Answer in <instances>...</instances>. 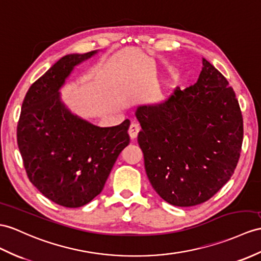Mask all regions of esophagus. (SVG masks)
Wrapping results in <instances>:
<instances>
[{"mask_svg": "<svg viewBox=\"0 0 261 261\" xmlns=\"http://www.w3.org/2000/svg\"><path fill=\"white\" fill-rule=\"evenodd\" d=\"M139 130H141V127L138 126V124L136 123H132L130 126H129V129H128V134L130 136L132 139H134L137 137Z\"/></svg>", "mask_w": 261, "mask_h": 261, "instance_id": "1", "label": "esophagus"}]
</instances>
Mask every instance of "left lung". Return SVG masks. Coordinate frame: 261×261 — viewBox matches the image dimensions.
Instances as JSON below:
<instances>
[{
  "label": "left lung",
  "mask_w": 261,
  "mask_h": 261,
  "mask_svg": "<svg viewBox=\"0 0 261 261\" xmlns=\"http://www.w3.org/2000/svg\"><path fill=\"white\" fill-rule=\"evenodd\" d=\"M138 144L152 188L170 205L205 202L230 179L240 156L244 124L236 94L202 59L196 84L175 88L135 112Z\"/></svg>",
  "instance_id": "8db88e82"
}]
</instances>
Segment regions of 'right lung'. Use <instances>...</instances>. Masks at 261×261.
<instances>
[{
	"instance_id": "obj_1",
	"label": "right lung",
	"mask_w": 261,
	"mask_h": 261,
	"mask_svg": "<svg viewBox=\"0 0 261 261\" xmlns=\"http://www.w3.org/2000/svg\"><path fill=\"white\" fill-rule=\"evenodd\" d=\"M98 50L68 54L32 84L22 104L17 145L31 182L55 204L77 208L100 194L129 144V119L99 127L75 115L60 90L75 66Z\"/></svg>"
}]
</instances>
